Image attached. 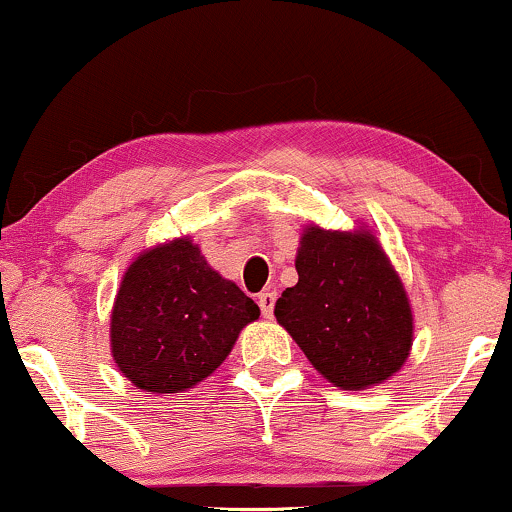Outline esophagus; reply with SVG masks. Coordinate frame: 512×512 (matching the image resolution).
Wrapping results in <instances>:
<instances>
[{"mask_svg":"<svg viewBox=\"0 0 512 512\" xmlns=\"http://www.w3.org/2000/svg\"><path fill=\"white\" fill-rule=\"evenodd\" d=\"M274 303H276V293H274V291H262L260 295H257V305H260L262 317L272 319V315H274Z\"/></svg>","mask_w":512,"mask_h":512,"instance_id":"obj_1","label":"esophagus"}]
</instances>
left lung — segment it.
Returning <instances> with one entry per match:
<instances>
[{
    "label": "left lung",
    "mask_w": 512,
    "mask_h": 512,
    "mask_svg": "<svg viewBox=\"0 0 512 512\" xmlns=\"http://www.w3.org/2000/svg\"><path fill=\"white\" fill-rule=\"evenodd\" d=\"M295 269L274 315L312 367L343 391L393 377L410 355L412 310L379 240L307 226Z\"/></svg>",
    "instance_id": "obj_1"
}]
</instances>
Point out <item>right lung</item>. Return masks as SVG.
Listing matches in <instances>:
<instances>
[{"label":"right lung","mask_w":512,"mask_h":512,"mask_svg":"<svg viewBox=\"0 0 512 512\" xmlns=\"http://www.w3.org/2000/svg\"><path fill=\"white\" fill-rule=\"evenodd\" d=\"M260 307L209 267L190 238L145 250L123 274L112 310V355L152 393L193 389L231 353Z\"/></svg>","instance_id":"1"}]
</instances>
